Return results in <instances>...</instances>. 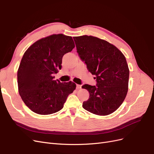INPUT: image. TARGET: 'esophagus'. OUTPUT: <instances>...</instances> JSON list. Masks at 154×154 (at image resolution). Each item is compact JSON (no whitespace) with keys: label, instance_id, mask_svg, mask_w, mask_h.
<instances>
[{"label":"esophagus","instance_id":"1","mask_svg":"<svg viewBox=\"0 0 154 154\" xmlns=\"http://www.w3.org/2000/svg\"><path fill=\"white\" fill-rule=\"evenodd\" d=\"M82 88V85H76V88L79 89V88Z\"/></svg>","mask_w":154,"mask_h":154}]
</instances>
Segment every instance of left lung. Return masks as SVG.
<instances>
[{
	"instance_id": "left-lung-1",
	"label": "left lung",
	"mask_w": 154,
	"mask_h": 154,
	"mask_svg": "<svg viewBox=\"0 0 154 154\" xmlns=\"http://www.w3.org/2000/svg\"><path fill=\"white\" fill-rule=\"evenodd\" d=\"M77 53L92 74L96 86L82 87L89 92L83 107L96 115L114 112L122 104L128 92L129 69L123 54L112 44L92 36L73 37Z\"/></svg>"
}]
</instances>
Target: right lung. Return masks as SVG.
Listing matches in <instances>:
<instances>
[{"label":"right lung","instance_id":"obj_1","mask_svg":"<svg viewBox=\"0 0 154 154\" xmlns=\"http://www.w3.org/2000/svg\"><path fill=\"white\" fill-rule=\"evenodd\" d=\"M74 47L71 36L53 35L36 41L23 55L17 72L18 92L32 112H57L76 88L74 83L54 80L53 76L62 68L63 55Z\"/></svg>","mask_w":154,"mask_h":154}]
</instances>
